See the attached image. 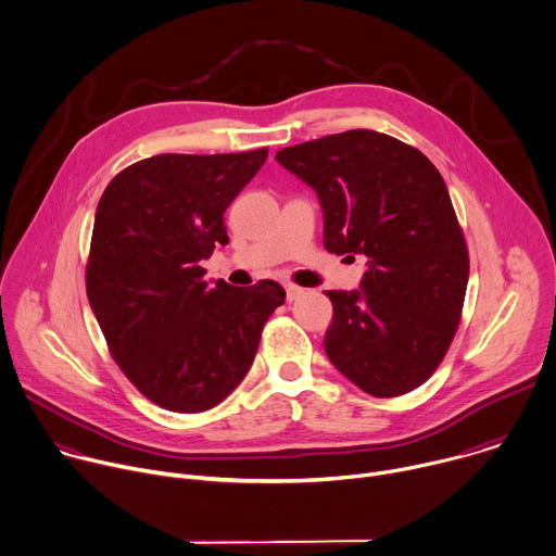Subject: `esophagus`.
Returning a JSON list of instances; mask_svg holds the SVG:
<instances>
[{"label":"esophagus","mask_w":556,"mask_h":556,"mask_svg":"<svg viewBox=\"0 0 556 556\" xmlns=\"http://www.w3.org/2000/svg\"><path fill=\"white\" fill-rule=\"evenodd\" d=\"M285 291H287V300H289V302L298 300V298L304 293V289H302V287H298V285H287V287H285Z\"/></svg>","instance_id":"obj_1"}]
</instances>
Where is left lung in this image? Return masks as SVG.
Wrapping results in <instances>:
<instances>
[{
	"label": "left lung",
	"instance_id": "obj_1",
	"mask_svg": "<svg viewBox=\"0 0 556 556\" xmlns=\"http://www.w3.org/2000/svg\"><path fill=\"white\" fill-rule=\"evenodd\" d=\"M276 160L317 192L324 248L368 263L359 289L324 291L330 364L372 396L412 392L447 355L469 282L445 179L418 149L370 129L302 142Z\"/></svg>",
	"mask_w": 556,
	"mask_h": 556
}]
</instances>
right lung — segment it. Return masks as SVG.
<instances>
[{
  "mask_svg": "<svg viewBox=\"0 0 556 556\" xmlns=\"http://www.w3.org/2000/svg\"><path fill=\"white\" fill-rule=\"evenodd\" d=\"M267 153L155 155L118 173L98 201L87 298L111 357L164 409L197 414L230 396L285 302L274 280L210 287L201 267L228 245L224 212Z\"/></svg>",
  "mask_w": 556,
  "mask_h": 556,
  "instance_id": "obj_1",
  "label": "right lung"
}]
</instances>
